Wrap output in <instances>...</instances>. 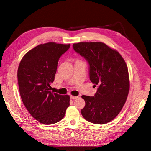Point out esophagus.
Here are the masks:
<instances>
[{"label": "esophagus", "instance_id": "esophagus-1", "mask_svg": "<svg viewBox=\"0 0 151 151\" xmlns=\"http://www.w3.org/2000/svg\"><path fill=\"white\" fill-rule=\"evenodd\" d=\"M78 98V96H70V99H75Z\"/></svg>", "mask_w": 151, "mask_h": 151}]
</instances>
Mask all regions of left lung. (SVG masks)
I'll list each match as a JSON object with an SVG mask.
<instances>
[{
    "mask_svg": "<svg viewBox=\"0 0 151 151\" xmlns=\"http://www.w3.org/2000/svg\"><path fill=\"white\" fill-rule=\"evenodd\" d=\"M75 51L89 65L90 79L98 89L94 96L83 95L85 107L81 114L87 121L103 124L121 111L129 91L127 65L116 50L101 42L73 44Z\"/></svg>",
    "mask_w": 151,
    "mask_h": 151,
    "instance_id": "1",
    "label": "left lung"
}]
</instances>
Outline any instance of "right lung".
<instances>
[{"label":"right lung","instance_id":"add662e5","mask_svg":"<svg viewBox=\"0 0 151 151\" xmlns=\"http://www.w3.org/2000/svg\"><path fill=\"white\" fill-rule=\"evenodd\" d=\"M70 44L48 42L29 50L22 58L17 79L22 102L31 115L44 124L61 120L70 105V96L50 91L59 58Z\"/></svg>","mask_w":151,"mask_h":151}]
</instances>
